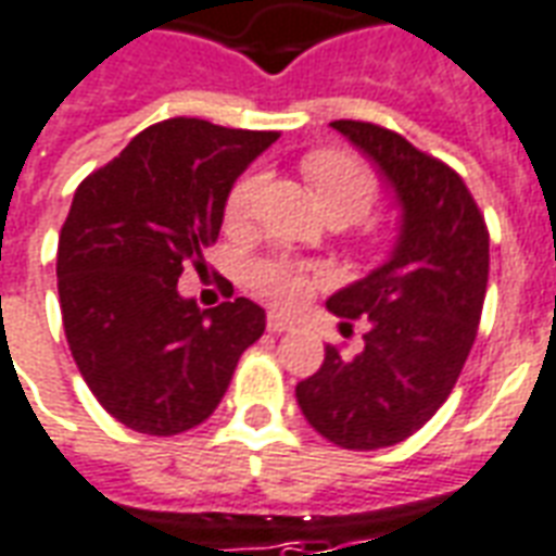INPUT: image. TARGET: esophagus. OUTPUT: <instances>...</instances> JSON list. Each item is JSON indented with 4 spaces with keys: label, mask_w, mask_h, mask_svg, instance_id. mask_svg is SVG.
<instances>
[{
    "label": "esophagus",
    "mask_w": 556,
    "mask_h": 556,
    "mask_svg": "<svg viewBox=\"0 0 556 556\" xmlns=\"http://www.w3.org/2000/svg\"><path fill=\"white\" fill-rule=\"evenodd\" d=\"M266 328H269L273 334H281V331H290V328H293V319L281 317V314H269V317H266Z\"/></svg>",
    "instance_id": "1"
}]
</instances>
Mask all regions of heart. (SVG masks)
I'll use <instances>...</instances> for the list:
<instances>
[{"label":"heart","mask_w":556,"mask_h":556,"mask_svg":"<svg viewBox=\"0 0 556 556\" xmlns=\"http://www.w3.org/2000/svg\"><path fill=\"white\" fill-rule=\"evenodd\" d=\"M305 177L323 210L331 206H346L352 216H364L376 201L379 184L376 174L364 165L358 156L343 153V150H319L305 160ZM263 172H245L237 184L230 186L228 201H225V218L230 225L249 222L254 204L261 198ZM251 287L269 302L281 307L302 305L307 293L323 281V273L307 266V263L290 261V257H263L249 266Z\"/></svg>","instance_id":"obj_1"}]
</instances>
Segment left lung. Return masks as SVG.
I'll return each mask as SVG.
<instances>
[{
	"label": "left lung",
	"mask_w": 556,
	"mask_h": 556,
	"mask_svg": "<svg viewBox=\"0 0 556 556\" xmlns=\"http://www.w3.org/2000/svg\"><path fill=\"white\" fill-rule=\"evenodd\" d=\"M394 184L403 233L394 257L328 299L334 317L367 319L364 352L326 362L295 384L319 435L346 450L391 447L435 415L477 338L489 283V228L447 162L370 121H334Z\"/></svg>",
	"instance_id": "left-lung-1"
}]
</instances>
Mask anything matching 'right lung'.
Returning <instances> with one entry per match:
<instances>
[{"mask_svg":"<svg viewBox=\"0 0 556 556\" xmlns=\"http://www.w3.org/2000/svg\"><path fill=\"white\" fill-rule=\"evenodd\" d=\"M278 139L201 117L153 124L85 177L59 237L64 338L97 403L144 435L204 424L266 314L239 295L201 311L177 293L204 269L233 180Z\"/></svg>","mask_w":556,"mask_h":556,"instance_id":"right-lung-1","label":"right lung"}]
</instances>
